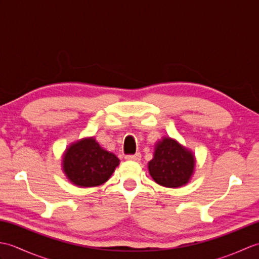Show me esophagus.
<instances>
[{"label": "esophagus", "instance_id": "obj_1", "mask_svg": "<svg viewBox=\"0 0 259 259\" xmlns=\"http://www.w3.org/2000/svg\"><path fill=\"white\" fill-rule=\"evenodd\" d=\"M126 160H131V161H140L141 160V155L140 153H136V155H128L125 156Z\"/></svg>", "mask_w": 259, "mask_h": 259}]
</instances>
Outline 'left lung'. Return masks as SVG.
Here are the masks:
<instances>
[{
    "label": "left lung",
    "instance_id": "obj_1",
    "mask_svg": "<svg viewBox=\"0 0 259 259\" xmlns=\"http://www.w3.org/2000/svg\"><path fill=\"white\" fill-rule=\"evenodd\" d=\"M196 158L191 150L170 137L155 146L153 158L148 162L152 179L167 188H178L189 183L195 171Z\"/></svg>",
    "mask_w": 259,
    "mask_h": 259
}]
</instances>
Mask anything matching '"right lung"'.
I'll return each instance as SVG.
<instances>
[{"label":"right lung","instance_id":"right-lung-1","mask_svg":"<svg viewBox=\"0 0 259 259\" xmlns=\"http://www.w3.org/2000/svg\"><path fill=\"white\" fill-rule=\"evenodd\" d=\"M114 153L107 151L93 137L71 144L62 156V170L78 187H97L109 180L119 166Z\"/></svg>","mask_w":259,"mask_h":259}]
</instances>
